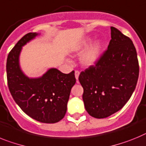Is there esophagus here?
I'll use <instances>...</instances> for the list:
<instances>
[{
  "label": "esophagus",
  "instance_id": "1",
  "mask_svg": "<svg viewBox=\"0 0 146 146\" xmlns=\"http://www.w3.org/2000/svg\"><path fill=\"white\" fill-rule=\"evenodd\" d=\"M79 74H80V72L78 70H75V77L76 78V80L78 79V76H79Z\"/></svg>",
  "mask_w": 146,
  "mask_h": 146
}]
</instances>
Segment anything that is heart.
I'll list each match as a JSON object with an SVG mask.
<instances>
[{"instance_id":"b5f03b06","label":"heart","mask_w":146,"mask_h":146,"mask_svg":"<svg viewBox=\"0 0 146 146\" xmlns=\"http://www.w3.org/2000/svg\"><path fill=\"white\" fill-rule=\"evenodd\" d=\"M88 42L89 40L82 46L79 47L78 50H82V49L84 48V47L87 45ZM101 48H102V44L100 42L97 41L92 43L81 56L82 64L84 66H87V67L94 64L101 54Z\"/></svg>"}]
</instances>
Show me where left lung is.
<instances>
[{"label": "left lung", "mask_w": 146, "mask_h": 146, "mask_svg": "<svg viewBox=\"0 0 146 146\" xmlns=\"http://www.w3.org/2000/svg\"><path fill=\"white\" fill-rule=\"evenodd\" d=\"M111 38L108 48L95 65L78 76L84 107L96 118H105L122 109L139 76L137 54L131 39L115 27H111Z\"/></svg>", "instance_id": "obj_1"}]
</instances>
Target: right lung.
Returning a JSON list of instances; mask_svg holds the SVG:
<instances>
[{
	"mask_svg": "<svg viewBox=\"0 0 146 146\" xmlns=\"http://www.w3.org/2000/svg\"><path fill=\"white\" fill-rule=\"evenodd\" d=\"M37 35L26 34L9 52L7 83L12 98L26 115L39 122L54 123L64 117L70 90L76 80L73 70L65 74L50 68L37 78H29L23 73L19 64L22 47Z\"/></svg>",
	"mask_w": 146,
	"mask_h": 146,
	"instance_id": "obj_1",
	"label": "right lung"
}]
</instances>
